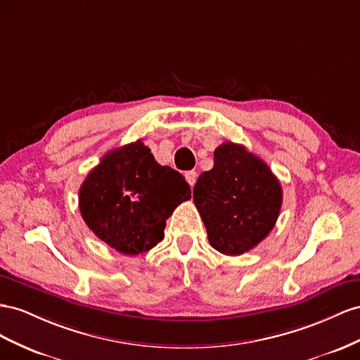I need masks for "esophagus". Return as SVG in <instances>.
Wrapping results in <instances>:
<instances>
[{
  "label": "esophagus",
  "instance_id": "34e87169",
  "mask_svg": "<svg viewBox=\"0 0 360 360\" xmlns=\"http://www.w3.org/2000/svg\"><path fill=\"white\" fill-rule=\"evenodd\" d=\"M184 176H186V181L190 184V187H193L194 184H196L198 173L194 172V170H188V172H186V174H184Z\"/></svg>",
  "mask_w": 360,
  "mask_h": 360
}]
</instances>
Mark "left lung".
I'll use <instances>...</instances> for the list:
<instances>
[{
  "mask_svg": "<svg viewBox=\"0 0 360 360\" xmlns=\"http://www.w3.org/2000/svg\"><path fill=\"white\" fill-rule=\"evenodd\" d=\"M193 200L208 232V241L223 255H243L274 228L282 207V187L266 164L237 143L214 150V167L203 172Z\"/></svg>",
  "mask_w": 360,
  "mask_h": 360,
  "instance_id": "obj_1",
  "label": "left lung"
}]
</instances>
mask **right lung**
I'll return each mask as SVG.
<instances>
[{"instance_id":"obj_1","label":"right lung","mask_w":360,"mask_h":360,"mask_svg":"<svg viewBox=\"0 0 360 360\" xmlns=\"http://www.w3.org/2000/svg\"><path fill=\"white\" fill-rule=\"evenodd\" d=\"M182 174L160 166L141 140L107 152L79 188L89 229L123 255L148 252L164 238L166 220L191 196Z\"/></svg>"}]
</instances>
